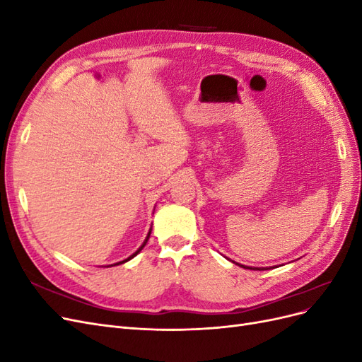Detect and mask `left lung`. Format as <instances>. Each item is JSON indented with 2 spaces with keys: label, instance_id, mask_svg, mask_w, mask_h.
Masks as SVG:
<instances>
[{
  "label": "left lung",
  "instance_id": "1",
  "mask_svg": "<svg viewBox=\"0 0 362 362\" xmlns=\"http://www.w3.org/2000/svg\"><path fill=\"white\" fill-rule=\"evenodd\" d=\"M229 259V258H228ZM229 261H231V259H229ZM234 262V264H237V266H240V267H243V269H249V270H267V267L264 269V267H249V266H243V264H238V262H235V261H233Z\"/></svg>",
  "mask_w": 362,
  "mask_h": 362
}]
</instances>
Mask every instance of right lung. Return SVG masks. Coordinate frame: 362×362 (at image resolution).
<instances>
[{
	"instance_id": "1",
	"label": "right lung",
	"mask_w": 362,
	"mask_h": 362,
	"mask_svg": "<svg viewBox=\"0 0 362 362\" xmlns=\"http://www.w3.org/2000/svg\"><path fill=\"white\" fill-rule=\"evenodd\" d=\"M151 231H152V226L149 228V233H148V235H146V238H145V242H144V243H141V246H140V247H139V249H137V250L134 252V254H133V255H129V257H128L127 259H124V261H119V262H116V264H112V266H119V264H124V262L129 261L131 258H134V257H136V255L139 254V252H140L141 249H144V247H145V245L148 243V240H149V235H151ZM112 266H107V267H112Z\"/></svg>"
}]
</instances>
